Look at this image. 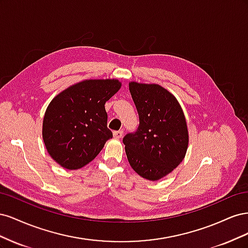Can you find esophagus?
Here are the masks:
<instances>
[{"label":"esophagus","mask_w":248,"mask_h":248,"mask_svg":"<svg viewBox=\"0 0 248 248\" xmlns=\"http://www.w3.org/2000/svg\"><path fill=\"white\" fill-rule=\"evenodd\" d=\"M114 137L116 139H121L123 137V130H117L114 131Z\"/></svg>","instance_id":"1"}]
</instances>
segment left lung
<instances>
[{"instance_id": "obj_1", "label": "left lung", "mask_w": 248, "mask_h": 248, "mask_svg": "<svg viewBox=\"0 0 248 248\" xmlns=\"http://www.w3.org/2000/svg\"><path fill=\"white\" fill-rule=\"evenodd\" d=\"M129 91L140 124L123 138L127 158L140 176L156 181L184 158L188 146L185 117L175 97L158 85L131 81Z\"/></svg>"}]
</instances>
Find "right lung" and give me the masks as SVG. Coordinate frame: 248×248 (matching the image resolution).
Masks as SVG:
<instances>
[{"label":"right lung","mask_w":248,"mask_h":248,"mask_svg":"<svg viewBox=\"0 0 248 248\" xmlns=\"http://www.w3.org/2000/svg\"><path fill=\"white\" fill-rule=\"evenodd\" d=\"M120 88L117 79H89L51 100L44 115L42 137L48 154L60 166L82 168L112 138L104 104Z\"/></svg>","instance_id":"add662e5"}]
</instances>
